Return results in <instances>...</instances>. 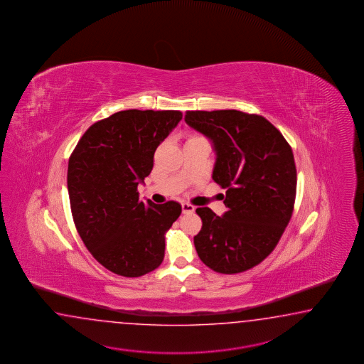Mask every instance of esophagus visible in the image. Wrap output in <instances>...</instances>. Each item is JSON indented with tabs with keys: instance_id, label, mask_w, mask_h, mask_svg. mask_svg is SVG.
Returning a JSON list of instances; mask_svg holds the SVG:
<instances>
[{
	"instance_id": "obj_1",
	"label": "esophagus",
	"mask_w": 364,
	"mask_h": 364,
	"mask_svg": "<svg viewBox=\"0 0 364 364\" xmlns=\"http://www.w3.org/2000/svg\"><path fill=\"white\" fill-rule=\"evenodd\" d=\"M181 208H183V213H184V214H192V213L194 211V209H196L193 205H191V203H186V202H184V203L181 205Z\"/></svg>"
}]
</instances>
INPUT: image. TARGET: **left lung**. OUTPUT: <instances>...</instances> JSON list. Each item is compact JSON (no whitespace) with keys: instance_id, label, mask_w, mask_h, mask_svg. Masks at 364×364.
Wrapping results in <instances>:
<instances>
[{"instance_id":"8db88e82","label":"left lung","mask_w":364,"mask_h":364,"mask_svg":"<svg viewBox=\"0 0 364 364\" xmlns=\"http://www.w3.org/2000/svg\"><path fill=\"white\" fill-rule=\"evenodd\" d=\"M186 122L213 141V180L226 189L222 217L209 208L196 210L202 219L196 251L217 273H242L267 259L290 222L296 196L291 146L259 114L186 111Z\"/></svg>"}]
</instances>
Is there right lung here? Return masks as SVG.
<instances>
[{"instance_id":"obj_1","label":"right lung","mask_w":364,"mask_h":364,"mask_svg":"<svg viewBox=\"0 0 364 364\" xmlns=\"http://www.w3.org/2000/svg\"><path fill=\"white\" fill-rule=\"evenodd\" d=\"M180 111L127 109L85 132L68 164L74 225L99 264L114 274L141 277L164 259V235L180 217L175 201L142 202L137 186L154 153L176 128Z\"/></svg>"}]
</instances>
